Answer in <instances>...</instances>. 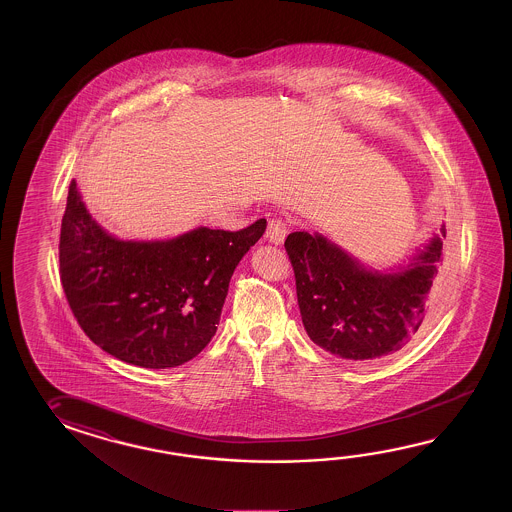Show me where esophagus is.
<instances>
[{
	"instance_id": "obj_1",
	"label": "esophagus",
	"mask_w": 512,
	"mask_h": 512,
	"mask_svg": "<svg viewBox=\"0 0 512 512\" xmlns=\"http://www.w3.org/2000/svg\"><path fill=\"white\" fill-rule=\"evenodd\" d=\"M288 235V224L286 220L272 219L268 222V230H266V239L273 244H282Z\"/></svg>"
}]
</instances>
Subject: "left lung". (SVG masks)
<instances>
[{"mask_svg":"<svg viewBox=\"0 0 512 512\" xmlns=\"http://www.w3.org/2000/svg\"><path fill=\"white\" fill-rule=\"evenodd\" d=\"M445 233L441 226V235L392 273L366 270L319 233H290L284 248L313 343L343 359L366 361L416 341L436 310L432 284L443 266Z\"/></svg>","mask_w":512,"mask_h":512,"instance_id":"8db88e82","label":"left lung"}]
</instances>
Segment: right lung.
Instances as JSON below:
<instances>
[{
	"mask_svg": "<svg viewBox=\"0 0 512 512\" xmlns=\"http://www.w3.org/2000/svg\"><path fill=\"white\" fill-rule=\"evenodd\" d=\"M266 220L155 242L118 240L89 215L71 182L60 231V279L85 335L129 365L173 368L217 332L230 279Z\"/></svg>",
	"mask_w": 512,
	"mask_h": 512,
	"instance_id": "right-lung-1",
	"label": "right lung"
}]
</instances>
